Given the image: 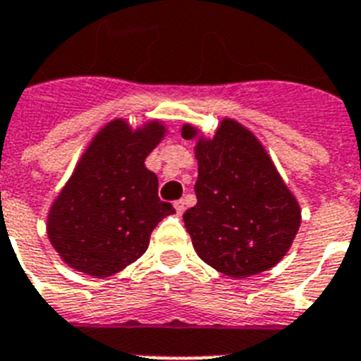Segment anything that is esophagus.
<instances>
[{"mask_svg":"<svg viewBox=\"0 0 361 361\" xmlns=\"http://www.w3.org/2000/svg\"><path fill=\"white\" fill-rule=\"evenodd\" d=\"M174 209H176V212L178 214H183L185 212V202L183 200H178V202H174Z\"/></svg>","mask_w":361,"mask_h":361,"instance_id":"esophagus-1","label":"esophagus"}]
</instances>
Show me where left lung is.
Masks as SVG:
<instances>
[{
	"label": "left lung",
	"mask_w": 361,
	"mask_h": 361,
	"mask_svg": "<svg viewBox=\"0 0 361 361\" xmlns=\"http://www.w3.org/2000/svg\"><path fill=\"white\" fill-rule=\"evenodd\" d=\"M181 136L196 140L198 203L183 214L194 250L236 280L274 267L293 245L302 209L265 147L233 118L214 136L183 123Z\"/></svg>",
	"instance_id": "1"
}]
</instances>
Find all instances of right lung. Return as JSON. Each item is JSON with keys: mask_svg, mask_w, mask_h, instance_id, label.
<instances>
[{"mask_svg": "<svg viewBox=\"0 0 361 361\" xmlns=\"http://www.w3.org/2000/svg\"><path fill=\"white\" fill-rule=\"evenodd\" d=\"M165 136L163 121L133 128L123 118L94 134L47 216V236L68 267L106 278L145 255L156 225L176 212L145 167Z\"/></svg>", "mask_w": 361, "mask_h": 361, "instance_id": "right-lung-1", "label": "right lung"}]
</instances>
